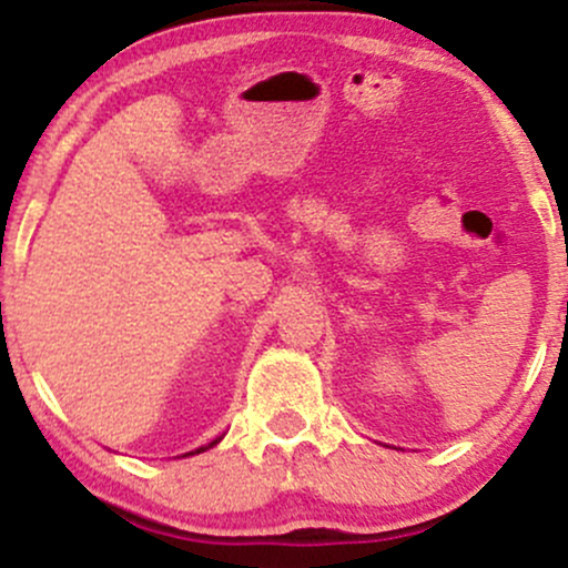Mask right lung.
Listing matches in <instances>:
<instances>
[{"mask_svg":"<svg viewBox=\"0 0 568 568\" xmlns=\"http://www.w3.org/2000/svg\"><path fill=\"white\" fill-rule=\"evenodd\" d=\"M215 442H217V439H215ZM215 442H213V445H215ZM213 445H210V447H213ZM202 450H204V447H199V450H196V453H202Z\"/></svg>","mask_w":568,"mask_h":568,"instance_id":"obj_1","label":"right lung"}]
</instances>
